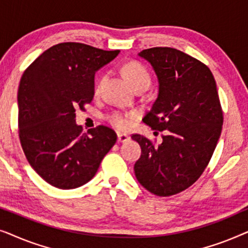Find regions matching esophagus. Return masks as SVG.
<instances>
[{"instance_id": "1", "label": "esophagus", "mask_w": 248, "mask_h": 248, "mask_svg": "<svg viewBox=\"0 0 248 248\" xmlns=\"http://www.w3.org/2000/svg\"><path fill=\"white\" fill-rule=\"evenodd\" d=\"M130 140V137H128L127 134L125 133H118L117 134V141L120 142V143H124V142H126Z\"/></svg>"}]
</instances>
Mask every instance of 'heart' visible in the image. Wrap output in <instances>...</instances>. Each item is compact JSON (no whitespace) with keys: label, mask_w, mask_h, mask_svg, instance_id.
I'll list each match as a JSON object with an SVG mask.
<instances>
[{"label":"heart","mask_w":248,"mask_h":248,"mask_svg":"<svg viewBox=\"0 0 248 248\" xmlns=\"http://www.w3.org/2000/svg\"><path fill=\"white\" fill-rule=\"evenodd\" d=\"M124 74L126 77V79L130 81V83L134 88L139 86V84L142 83H149L150 84L151 81V76L149 73L147 67H145L141 62H138V61H131L127 64H125L124 66ZM101 81H103V78H100L99 80L97 81L96 83V90L99 89ZM108 121L109 123L115 126L116 128H125L127 127L128 123V115L126 113H123V111H113V113L108 115Z\"/></svg>","instance_id":"1"}]
</instances>
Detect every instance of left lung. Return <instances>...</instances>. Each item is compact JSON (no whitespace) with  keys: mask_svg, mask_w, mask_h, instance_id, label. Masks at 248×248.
Wrapping results in <instances>:
<instances>
[{"mask_svg":"<svg viewBox=\"0 0 248 248\" xmlns=\"http://www.w3.org/2000/svg\"><path fill=\"white\" fill-rule=\"evenodd\" d=\"M139 56L151 64L159 82L157 99L142 121L165 135L160 144L132 135L142 151L134 172L152 194L175 195L203 174L221 134L216 80L204 63L176 48L154 47Z\"/></svg>","mask_w":248,"mask_h":248,"instance_id":"obj_1","label":"left lung"}]
</instances>
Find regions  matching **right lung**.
<instances>
[{
  "label": "right lung",
  "mask_w": 248,
  "mask_h": 248,
  "mask_svg": "<svg viewBox=\"0 0 248 248\" xmlns=\"http://www.w3.org/2000/svg\"><path fill=\"white\" fill-rule=\"evenodd\" d=\"M81 43H61L45 50L23 72L18 90V126L22 150L44 181L61 189L82 186L96 175L116 143L111 128L82 133L76 108L94 94V73L118 55Z\"/></svg>",
  "instance_id": "obj_1"
}]
</instances>
